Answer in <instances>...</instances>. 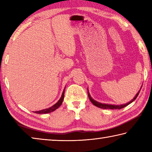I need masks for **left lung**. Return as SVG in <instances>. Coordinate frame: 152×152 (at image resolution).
<instances>
[{"label": "left lung", "mask_w": 152, "mask_h": 152, "mask_svg": "<svg viewBox=\"0 0 152 152\" xmlns=\"http://www.w3.org/2000/svg\"><path fill=\"white\" fill-rule=\"evenodd\" d=\"M141 87H142V86H141ZM141 88H140V91H138L137 93L136 94L135 97L133 98V99L132 100V101H129V102H127V103H125V104H120V105H115V104H109L101 103V102H98L96 101H95V100H94L91 97V94H90L89 92H88V89L87 88V90H88V98H89L90 101H91L92 103L93 104L94 106H96V107H99V108H101V109H123V108H124L125 107H127V105H129L130 103H132V102H133V101H135V100L136 99V98H137V96L139 95V93H140V92L141 89Z\"/></svg>", "instance_id": "1"}]
</instances>
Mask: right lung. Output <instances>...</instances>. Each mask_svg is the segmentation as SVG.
I'll return each instance as SVG.
<instances>
[{"label": "right lung", "instance_id": "obj_1", "mask_svg": "<svg viewBox=\"0 0 152 152\" xmlns=\"http://www.w3.org/2000/svg\"><path fill=\"white\" fill-rule=\"evenodd\" d=\"M64 92H65V88L64 89L62 94H61L60 100H59V101L56 102L55 104H53V106H51L50 108H48V109H45L41 110H37V111H34L33 113H37V114H46V113H50L51 112L54 111L55 110L58 109V108L61 106V104H62V102L64 101Z\"/></svg>", "mask_w": 152, "mask_h": 152}]
</instances>
